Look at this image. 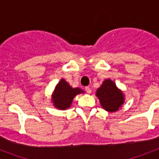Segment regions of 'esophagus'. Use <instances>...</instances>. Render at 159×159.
<instances>
[{
  "label": "esophagus",
  "mask_w": 159,
  "mask_h": 159,
  "mask_svg": "<svg viewBox=\"0 0 159 159\" xmlns=\"http://www.w3.org/2000/svg\"><path fill=\"white\" fill-rule=\"evenodd\" d=\"M85 90H86V91L88 93V94H91V89L90 88L89 86H86V88H85Z\"/></svg>",
  "instance_id": "esophagus-1"
}]
</instances>
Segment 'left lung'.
<instances>
[{"mask_svg":"<svg viewBox=\"0 0 159 159\" xmlns=\"http://www.w3.org/2000/svg\"><path fill=\"white\" fill-rule=\"evenodd\" d=\"M102 108L108 112H116L124 103V95L117 88L114 82L106 79L96 91Z\"/></svg>","mask_w":159,"mask_h":159,"instance_id":"8db88e82","label":"left lung"}]
</instances>
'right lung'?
Segmentation results:
<instances>
[{
  "mask_svg": "<svg viewBox=\"0 0 159 159\" xmlns=\"http://www.w3.org/2000/svg\"><path fill=\"white\" fill-rule=\"evenodd\" d=\"M81 93H84L82 89L73 88L64 79L62 78L56 85L52 95V102L56 109L64 110L72 104L73 98Z\"/></svg>",
  "mask_w": 159,
  "mask_h": 159,
  "instance_id": "1",
  "label": "right lung"
}]
</instances>
